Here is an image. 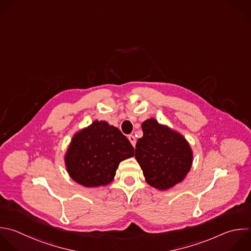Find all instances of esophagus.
Segmentation results:
<instances>
[{
	"label": "esophagus",
	"instance_id": "obj_1",
	"mask_svg": "<svg viewBox=\"0 0 251 251\" xmlns=\"http://www.w3.org/2000/svg\"><path fill=\"white\" fill-rule=\"evenodd\" d=\"M128 140L130 141L131 145L134 147V146H135V144H136V138L134 137V135H132V134L128 135Z\"/></svg>",
	"mask_w": 251,
	"mask_h": 251
}]
</instances>
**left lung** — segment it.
Here are the masks:
<instances>
[{
  "mask_svg": "<svg viewBox=\"0 0 251 251\" xmlns=\"http://www.w3.org/2000/svg\"><path fill=\"white\" fill-rule=\"evenodd\" d=\"M143 136L135 145V159L146 182L159 190H167L181 182L189 173L193 152L185 137L155 119L141 125Z\"/></svg>",
  "mask_w": 251,
  "mask_h": 251,
  "instance_id": "left-lung-1",
  "label": "left lung"
}]
</instances>
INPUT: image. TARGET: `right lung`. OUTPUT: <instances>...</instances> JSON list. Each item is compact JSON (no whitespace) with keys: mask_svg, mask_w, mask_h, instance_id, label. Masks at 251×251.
<instances>
[{"mask_svg":"<svg viewBox=\"0 0 251 251\" xmlns=\"http://www.w3.org/2000/svg\"><path fill=\"white\" fill-rule=\"evenodd\" d=\"M133 156V147L121 130L105 121H94L73 136L65 154L69 176L85 187L110 184L119 164Z\"/></svg>","mask_w":251,"mask_h":251,"instance_id":"1","label":"right lung"}]
</instances>
